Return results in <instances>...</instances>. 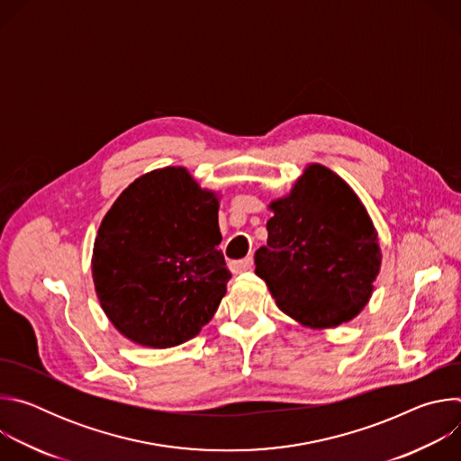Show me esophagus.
<instances>
[{
    "label": "esophagus",
    "instance_id": "1",
    "mask_svg": "<svg viewBox=\"0 0 461 461\" xmlns=\"http://www.w3.org/2000/svg\"><path fill=\"white\" fill-rule=\"evenodd\" d=\"M251 267H253V258L251 257H246V258H240V260H230V270L233 274L248 272Z\"/></svg>",
    "mask_w": 461,
    "mask_h": 461
}]
</instances>
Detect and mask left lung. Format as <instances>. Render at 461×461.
<instances>
[{
	"mask_svg": "<svg viewBox=\"0 0 461 461\" xmlns=\"http://www.w3.org/2000/svg\"><path fill=\"white\" fill-rule=\"evenodd\" d=\"M270 208L268 242L255 251V274L277 306L310 328L354 319L368 303L381 265L377 233L357 194L313 164Z\"/></svg>",
	"mask_w": 461,
	"mask_h": 461,
	"instance_id": "obj_1",
	"label": "left lung"
}]
</instances>
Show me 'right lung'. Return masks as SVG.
<instances>
[{
    "label": "right lung",
    "mask_w": 461,
    "mask_h": 461,
    "mask_svg": "<svg viewBox=\"0 0 461 461\" xmlns=\"http://www.w3.org/2000/svg\"><path fill=\"white\" fill-rule=\"evenodd\" d=\"M217 212L215 194L184 167L137 178L107 212L93 279L104 312L127 339L176 347L213 317L231 277Z\"/></svg>",
    "instance_id": "add662e5"
}]
</instances>
